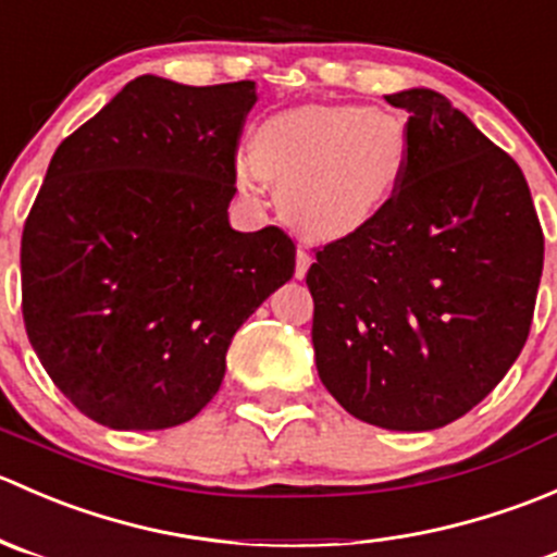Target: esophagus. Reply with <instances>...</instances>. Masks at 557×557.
<instances>
[{
  "instance_id": "esophagus-1",
  "label": "esophagus",
  "mask_w": 557,
  "mask_h": 557,
  "mask_svg": "<svg viewBox=\"0 0 557 557\" xmlns=\"http://www.w3.org/2000/svg\"><path fill=\"white\" fill-rule=\"evenodd\" d=\"M310 263H312V256L305 250V247H299V252H296V277L299 280L305 277L307 269H310Z\"/></svg>"
}]
</instances>
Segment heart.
I'll return each mask as SVG.
<instances>
[{
    "label": "heart",
    "mask_w": 557,
    "mask_h": 557,
    "mask_svg": "<svg viewBox=\"0 0 557 557\" xmlns=\"http://www.w3.org/2000/svg\"><path fill=\"white\" fill-rule=\"evenodd\" d=\"M412 159L407 123L369 104H307L258 126L237 161L243 188L277 180L280 210L299 232L342 239L372 226L401 190Z\"/></svg>",
    "instance_id": "heart-1"
}]
</instances>
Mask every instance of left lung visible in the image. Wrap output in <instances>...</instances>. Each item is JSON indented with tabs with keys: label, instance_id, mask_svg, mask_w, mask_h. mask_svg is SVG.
<instances>
[{
	"label": "left lung",
	"instance_id": "1",
	"mask_svg": "<svg viewBox=\"0 0 557 557\" xmlns=\"http://www.w3.org/2000/svg\"><path fill=\"white\" fill-rule=\"evenodd\" d=\"M385 99L409 112V172L372 226L314 250V363L352 418L431 431L476 407L520 356L544 234L512 156L442 94Z\"/></svg>",
	"mask_w": 557,
	"mask_h": 557
}]
</instances>
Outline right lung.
<instances>
[{
	"label": "right lung",
	"mask_w": 557,
	"mask_h": 557,
	"mask_svg": "<svg viewBox=\"0 0 557 557\" xmlns=\"http://www.w3.org/2000/svg\"><path fill=\"white\" fill-rule=\"evenodd\" d=\"M256 83H128L55 148L21 237L39 363L86 418L159 431L196 418L239 325L294 277L283 228L234 232Z\"/></svg>",
	"instance_id": "obj_1"
}]
</instances>
